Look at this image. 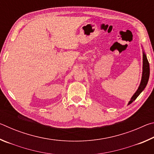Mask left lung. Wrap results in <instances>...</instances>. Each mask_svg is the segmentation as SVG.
<instances>
[{
    "instance_id": "1",
    "label": "left lung",
    "mask_w": 154,
    "mask_h": 154,
    "mask_svg": "<svg viewBox=\"0 0 154 154\" xmlns=\"http://www.w3.org/2000/svg\"><path fill=\"white\" fill-rule=\"evenodd\" d=\"M149 77V64L147 60V56L145 52H143V73H142V78L140 81V83L139 87L137 90V92L134 93V94L132 96L131 99L129 101L128 105L131 104L134 100H136V98L139 96L140 93L143 92V90L145 89L146 85L147 84L148 80Z\"/></svg>"
}]
</instances>
